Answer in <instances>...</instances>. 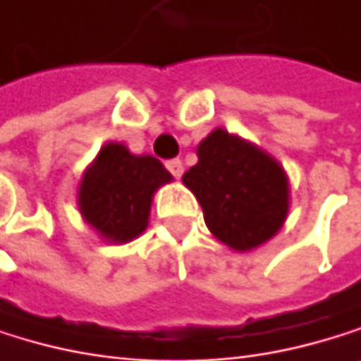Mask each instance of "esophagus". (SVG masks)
<instances>
[{"label": "esophagus", "instance_id": "obj_1", "mask_svg": "<svg viewBox=\"0 0 361 361\" xmlns=\"http://www.w3.org/2000/svg\"><path fill=\"white\" fill-rule=\"evenodd\" d=\"M166 169H169V173L173 177H182V173H184V164H182V160H177V158L169 160L166 162Z\"/></svg>", "mask_w": 361, "mask_h": 361}]
</instances>
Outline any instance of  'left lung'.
<instances>
[{
	"label": "left lung",
	"instance_id": "obj_1",
	"mask_svg": "<svg viewBox=\"0 0 361 361\" xmlns=\"http://www.w3.org/2000/svg\"><path fill=\"white\" fill-rule=\"evenodd\" d=\"M197 156L182 179L201 203L214 238L240 252L271 240L289 214L285 169L222 128L199 143Z\"/></svg>",
	"mask_w": 361,
	"mask_h": 361
}]
</instances>
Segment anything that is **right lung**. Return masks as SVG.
<instances>
[{"label":"right lung","mask_w":361,"mask_h":361,"mask_svg":"<svg viewBox=\"0 0 361 361\" xmlns=\"http://www.w3.org/2000/svg\"><path fill=\"white\" fill-rule=\"evenodd\" d=\"M171 179L154 156H135L121 143H106L83 173L79 212L106 242H133L147 228L154 192Z\"/></svg>","instance_id":"add662e5"}]
</instances>
